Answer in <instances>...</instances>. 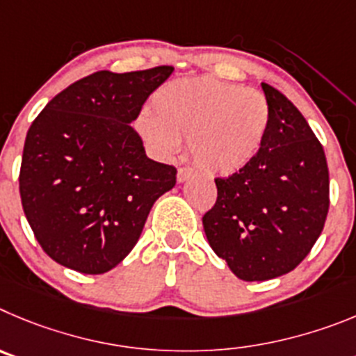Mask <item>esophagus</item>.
Returning <instances> with one entry per match:
<instances>
[{
	"instance_id": "34e87169",
	"label": "esophagus",
	"mask_w": 356,
	"mask_h": 356,
	"mask_svg": "<svg viewBox=\"0 0 356 356\" xmlns=\"http://www.w3.org/2000/svg\"><path fill=\"white\" fill-rule=\"evenodd\" d=\"M197 174V172L193 170V168H179V172H177V181L179 182H186V181H190L191 177H193V175Z\"/></svg>"
}]
</instances>
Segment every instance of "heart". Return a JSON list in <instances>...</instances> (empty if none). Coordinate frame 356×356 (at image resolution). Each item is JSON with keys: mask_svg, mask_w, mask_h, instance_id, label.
Wrapping results in <instances>:
<instances>
[{"mask_svg": "<svg viewBox=\"0 0 356 356\" xmlns=\"http://www.w3.org/2000/svg\"><path fill=\"white\" fill-rule=\"evenodd\" d=\"M152 110L136 118L142 138L161 158L191 142V154L202 170L229 177L248 168L270 131L271 111L264 95L241 85L213 78L179 79L161 86Z\"/></svg>", "mask_w": 356, "mask_h": 356, "instance_id": "obj_1", "label": "heart"}]
</instances>
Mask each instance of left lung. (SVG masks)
Masks as SVG:
<instances>
[{
    "mask_svg": "<svg viewBox=\"0 0 356 356\" xmlns=\"http://www.w3.org/2000/svg\"><path fill=\"white\" fill-rule=\"evenodd\" d=\"M271 120L261 152L239 174L216 179L202 218L211 248L246 282L282 277L309 255L330 206L325 150L293 102L262 83Z\"/></svg>",
    "mask_w": 356,
    "mask_h": 356,
    "instance_id": "8db88e82",
    "label": "left lung"
}]
</instances>
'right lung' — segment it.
<instances>
[{
	"label": "right lung",
	"mask_w": 356,
	"mask_h": 356,
	"mask_svg": "<svg viewBox=\"0 0 356 356\" xmlns=\"http://www.w3.org/2000/svg\"><path fill=\"white\" fill-rule=\"evenodd\" d=\"M174 72L99 70L54 95L28 129L19 191L42 250L85 275L113 270L140 239L174 166L147 158L131 122Z\"/></svg>",
	"instance_id": "add662e5"
}]
</instances>
